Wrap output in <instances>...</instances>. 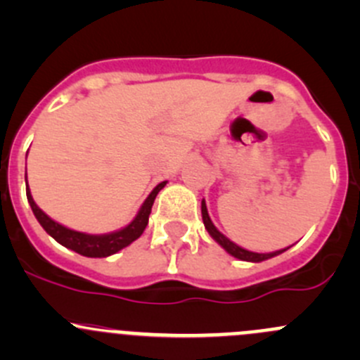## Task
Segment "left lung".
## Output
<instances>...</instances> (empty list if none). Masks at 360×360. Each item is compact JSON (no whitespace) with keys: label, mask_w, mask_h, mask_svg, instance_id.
Returning <instances> with one entry per match:
<instances>
[{"label":"left lung","mask_w":360,"mask_h":360,"mask_svg":"<svg viewBox=\"0 0 360 360\" xmlns=\"http://www.w3.org/2000/svg\"><path fill=\"white\" fill-rule=\"evenodd\" d=\"M202 219H203V224H205V230L209 231L210 237H212L214 240H216L217 244L221 245V248L226 250L228 254H231V256H233V257H237V259L252 261V263H259V261L270 259V257L277 256V254H282L285 250V249H282V250H275V252L259 254V252H250V250H245V249L238 248L237 244H233V242H231V240H228V238L224 237V235L221 233V231L217 230L216 226H214L212 221H210V217H209V212H207L205 202H203V200H202Z\"/></svg>","instance_id":"8db88e82"}]
</instances>
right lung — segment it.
Instances as JSON below:
<instances>
[{
  "instance_id": "1",
  "label": "right lung",
  "mask_w": 360,
  "mask_h": 360,
  "mask_svg": "<svg viewBox=\"0 0 360 360\" xmlns=\"http://www.w3.org/2000/svg\"><path fill=\"white\" fill-rule=\"evenodd\" d=\"M163 186H165V181L160 183L158 186L151 191L150 197H148L143 205H141L136 219H134L129 226H125L123 230L112 231V233H108V235H89V233H82V231L69 230V228L63 226V224L50 219V217L46 216L38 205H36L31 197V191H29V186L27 190H25V193H27L29 205H31L36 219L39 221L43 230H45L50 237H53L59 244H63L64 248L75 250V252L82 254V256L106 257V256H111V254L118 252V250H122L123 248H127V245H130L134 240H137V238L143 235L144 228L148 226V219H150L151 207H153L155 198H157L158 191L162 190Z\"/></svg>"
}]
</instances>
